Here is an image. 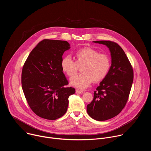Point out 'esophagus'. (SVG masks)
<instances>
[{"label": "esophagus", "mask_w": 151, "mask_h": 151, "mask_svg": "<svg viewBox=\"0 0 151 151\" xmlns=\"http://www.w3.org/2000/svg\"><path fill=\"white\" fill-rule=\"evenodd\" d=\"M76 93L77 94H82V93H83V91L79 90H76Z\"/></svg>", "instance_id": "1"}]
</instances>
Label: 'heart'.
Masks as SVG:
<instances>
[{
	"mask_svg": "<svg viewBox=\"0 0 151 151\" xmlns=\"http://www.w3.org/2000/svg\"><path fill=\"white\" fill-rule=\"evenodd\" d=\"M76 61L70 55L64 57L61 61L63 72L69 77L73 76L77 72L78 66H81V73L76 75L70 79L73 87L79 89L88 87L92 82L102 80L108 73L111 66L109 57L104 54H99L91 48H84L75 53Z\"/></svg>",
	"mask_w": 151,
	"mask_h": 151,
	"instance_id": "1",
	"label": "heart"
}]
</instances>
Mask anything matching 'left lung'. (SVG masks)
Listing matches in <instances>:
<instances>
[{
    "label": "left lung",
    "instance_id": "8db88e82",
    "mask_svg": "<svg viewBox=\"0 0 151 151\" xmlns=\"http://www.w3.org/2000/svg\"><path fill=\"white\" fill-rule=\"evenodd\" d=\"M94 43L106 45L111 56V66L100 83L94 99L87 106L90 116L105 121L118 115L125 106L133 82V70L125 53L116 43L97 40Z\"/></svg>",
    "mask_w": 151,
    "mask_h": 151
}]
</instances>
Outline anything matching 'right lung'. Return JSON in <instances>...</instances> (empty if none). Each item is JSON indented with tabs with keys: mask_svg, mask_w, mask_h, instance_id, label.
Instances as JSON below:
<instances>
[{
	"mask_svg": "<svg viewBox=\"0 0 151 151\" xmlns=\"http://www.w3.org/2000/svg\"><path fill=\"white\" fill-rule=\"evenodd\" d=\"M70 48L67 41L44 39L31 51L23 68L22 88L31 109L37 116L55 120L65 114L69 97L75 89L64 87L68 81L61 61Z\"/></svg>",
	"mask_w": 151,
	"mask_h": 151,
	"instance_id": "add662e5",
	"label": "right lung"
}]
</instances>
